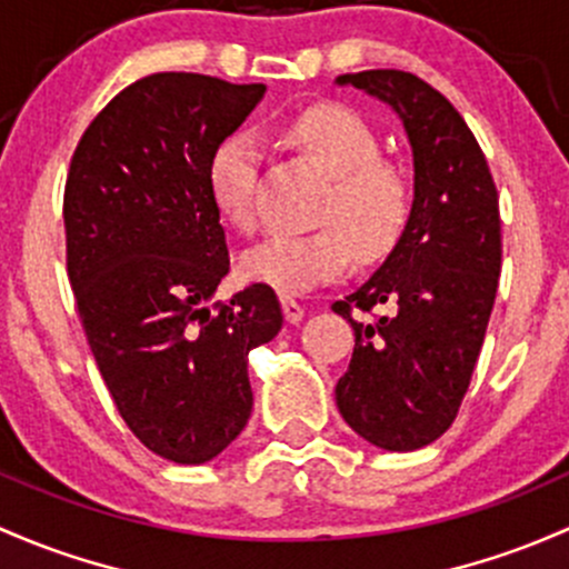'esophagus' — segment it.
<instances>
[{
  "mask_svg": "<svg viewBox=\"0 0 569 569\" xmlns=\"http://www.w3.org/2000/svg\"><path fill=\"white\" fill-rule=\"evenodd\" d=\"M280 305H283V313H286V321H289V325H300V321L305 319V308L295 300V297H283Z\"/></svg>",
  "mask_w": 569,
  "mask_h": 569,
  "instance_id": "1",
  "label": "esophagus"
}]
</instances>
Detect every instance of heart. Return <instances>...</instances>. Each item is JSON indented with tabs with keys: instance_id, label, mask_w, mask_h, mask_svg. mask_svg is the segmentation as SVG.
Segmentation results:
<instances>
[{
	"instance_id": "1",
	"label": "heart",
	"mask_w": 569,
	"mask_h": 569,
	"mask_svg": "<svg viewBox=\"0 0 569 569\" xmlns=\"http://www.w3.org/2000/svg\"><path fill=\"white\" fill-rule=\"evenodd\" d=\"M286 141L327 174L316 223L308 234H272L244 250L242 274L278 295H308L338 280L355 259L379 261L398 244L415 207L411 179L381 147L362 117L343 106H313L286 124ZM261 147L256 136H229L209 160L214 207L239 231L259 226Z\"/></svg>"
}]
</instances>
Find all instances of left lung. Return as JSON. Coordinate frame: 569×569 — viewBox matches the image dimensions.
I'll list each match as a JSON object with an SVG mask.
<instances>
[{
  "label": "left lung",
  "mask_w": 569,
  "mask_h": 569,
  "mask_svg": "<svg viewBox=\"0 0 569 569\" xmlns=\"http://www.w3.org/2000/svg\"><path fill=\"white\" fill-rule=\"evenodd\" d=\"M395 111L415 163V207L385 264L335 302L355 327V355L335 403L355 433L390 452L439 439L456 420L486 340L501 272L499 193L480 143L450 100L403 70L335 79ZM391 313L373 326L350 308Z\"/></svg>",
  "instance_id": "obj_1"
}]
</instances>
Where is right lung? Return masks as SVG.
<instances>
[{"mask_svg": "<svg viewBox=\"0 0 569 569\" xmlns=\"http://www.w3.org/2000/svg\"><path fill=\"white\" fill-rule=\"evenodd\" d=\"M264 83L152 73L81 136L64 184L68 274L119 415L182 466L218 458L248 426V355L283 327L272 289L209 300L229 248L207 171Z\"/></svg>", "mask_w": 569, "mask_h": 569, "instance_id": "right-lung-1", "label": "right lung"}]
</instances>
